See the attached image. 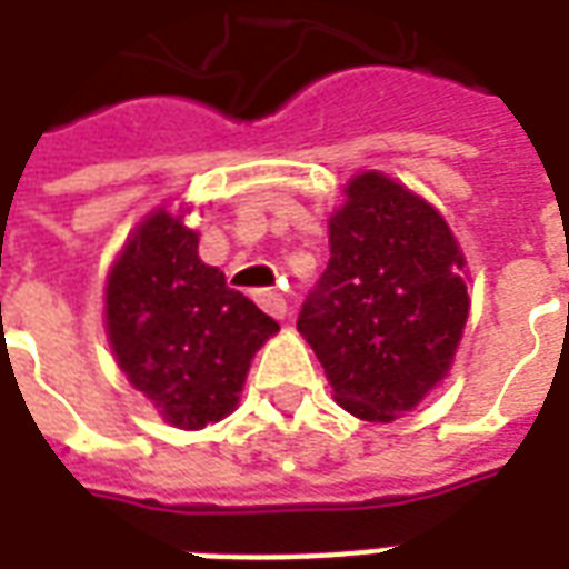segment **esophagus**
I'll list each match as a JSON object with an SVG mask.
<instances>
[{
    "label": "esophagus",
    "mask_w": 569,
    "mask_h": 569,
    "mask_svg": "<svg viewBox=\"0 0 569 569\" xmlns=\"http://www.w3.org/2000/svg\"><path fill=\"white\" fill-rule=\"evenodd\" d=\"M256 301L277 320H283L286 313H289V305H286V298L277 289H261V292H256Z\"/></svg>",
    "instance_id": "1"
}]
</instances>
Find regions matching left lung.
<instances>
[{"label": "left lung", "instance_id": "8db88e82", "mask_svg": "<svg viewBox=\"0 0 569 569\" xmlns=\"http://www.w3.org/2000/svg\"><path fill=\"white\" fill-rule=\"evenodd\" d=\"M466 317V259L445 216L378 170L353 176L298 313L335 402L369 423L418 408L448 378Z\"/></svg>", "mask_w": 569, "mask_h": 569}]
</instances>
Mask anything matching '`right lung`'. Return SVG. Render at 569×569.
I'll use <instances>...</instances> for the list:
<instances>
[{
	"label": "right lung",
	"instance_id": "right-lung-1",
	"mask_svg": "<svg viewBox=\"0 0 569 569\" xmlns=\"http://www.w3.org/2000/svg\"><path fill=\"white\" fill-rule=\"evenodd\" d=\"M188 212L158 207L133 228L106 277V335L170 427L203 429L234 411L249 362L280 326L200 261Z\"/></svg>",
	"mask_w": 569,
	"mask_h": 569
}]
</instances>
